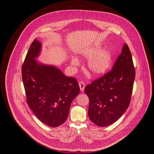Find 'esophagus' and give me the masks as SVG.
<instances>
[{
  "mask_svg": "<svg viewBox=\"0 0 154 154\" xmlns=\"http://www.w3.org/2000/svg\"><path fill=\"white\" fill-rule=\"evenodd\" d=\"M79 84V86H80L81 91H83L85 89V84L84 82L83 81H80Z\"/></svg>",
  "mask_w": 154,
  "mask_h": 154,
  "instance_id": "esophagus-1",
  "label": "esophagus"
}]
</instances>
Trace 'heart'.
<instances>
[{
  "instance_id": "b5f03b06",
  "label": "heart",
  "mask_w": 154,
  "mask_h": 154,
  "mask_svg": "<svg viewBox=\"0 0 154 154\" xmlns=\"http://www.w3.org/2000/svg\"><path fill=\"white\" fill-rule=\"evenodd\" d=\"M102 46L97 45L85 50L82 55L88 58H91L88 63L89 71L93 74H100L105 72L109 68L112 63V55L110 51L102 49ZM78 60L73 58L71 64L74 66L78 65Z\"/></svg>"
}]
</instances>
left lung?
I'll use <instances>...</instances> for the list:
<instances>
[{
  "instance_id": "8db88e82",
  "label": "left lung",
  "mask_w": 154,
  "mask_h": 154,
  "mask_svg": "<svg viewBox=\"0 0 154 154\" xmlns=\"http://www.w3.org/2000/svg\"><path fill=\"white\" fill-rule=\"evenodd\" d=\"M135 69L127 44L117 58L112 69L86 86L88 96V113L96 125L105 127L116 122L129 106Z\"/></svg>"
}]
</instances>
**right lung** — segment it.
Here are the masks:
<instances>
[{
	"label": "right lung",
	"instance_id": "add662e5",
	"mask_svg": "<svg viewBox=\"0 0 154 154\" xmlns=\"http://www.w3.org/2000/svg\"><path fill=\"white\" fill-rule=\"evenodd\" d=\"M41 47V42L35 39L22 66V77L27 103L33 112L42 122L55 127L66 120L80 88L76 79L66 76L53 66L36 61Z\"/></svg>",
	"mask_w": 154,
	"mask_h": 154
}]
</instances>
